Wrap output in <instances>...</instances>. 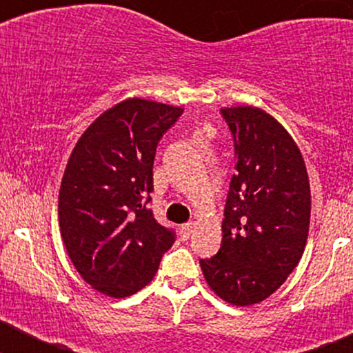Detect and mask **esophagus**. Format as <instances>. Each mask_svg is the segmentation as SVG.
Here are the masks:
<instances>
[{"label":"esophagus","mask_w":353,"mask_h":353,"mask_svg":"<svg viewBox=\"0 0 353 353\" xmlns=\"http://www.w3.org/2000/svg\"><path fill=\"white\" fill-rule=\"evenodd\" d=\"M194 232V224H183L182 228H180V235H182V239H189L191 236V233Z\"/></svg>","instance_id":"esophagus-1"}]
</instances>
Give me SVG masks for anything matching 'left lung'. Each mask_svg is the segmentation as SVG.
<instances>
[{"label":"left lung","mask_w":353,"mask_h":353,"mask_svg":"<svg viewBox=\"0 0 353 353\" xmlns=\"http://www.w3.org/2000/svg\"><path fill=\"white\" fill-rule=\"evenodd\" d=\"M235 139L236 164L223 219V244L199 260L205 281L233 305L270 297L301 261L311 219V189L301 148L265 109H221Z\"/></svg>","instance_id":"1"}]
</instances>
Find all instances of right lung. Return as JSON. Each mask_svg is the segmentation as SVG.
I'll return each instance as SVG.
<instances>
[{"label":"right lung","instance_id":"right-lung-1","mask_svg":"<svg viewBox=\"0 0 353 353\" xmlns=\"http://www.w3.org/2000/svg\"><path fill=\"white\" fill-rule=\"evenodd\" d=\"M183 109L125 99L81 134L58 196V219L70 261L97 292L123 299L145 288L174 233L148 208L161 136Z\"/></svg>","mask_w":353,"mask_h":353}]
</instances>
